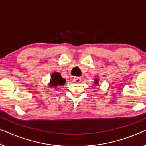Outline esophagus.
Segmentation results:
<instances>
[{
  "instance_id": "34e87169",
  "label": "esophagus",
  "mask_w": 146,
  "mask_h": 146,
  "mask_svg": "<svg viewBox=\"0 0 146 146\" xmlns=\"http://www.w3.org/2000/svg\"><path fill=\"white\" fill-rule=\"evenodd\" d=\"M73 81L75 82H77V83H79V82L81 81V78L79 77H76L73 79Z\"/></svg>"
}]
</instances>
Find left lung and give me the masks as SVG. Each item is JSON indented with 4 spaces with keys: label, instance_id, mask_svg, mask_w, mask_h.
I'll return each mask as SVG.
<instances>
[{
    "label": "left lung",
    "instance_id": "8db88e82",
    "mask_svg": "<svg viewBox=\"0 0 146 146\" xmlns=\"http://www.w3.org/2000/svg\"><path fill=\"white\" fill-rule=\"evenodd\" d=\"M94 83H95L96 84H98V79H94Z\"/></svg>",
    "mask_w": 146,
    "mask_h": 146
}]
</instances>
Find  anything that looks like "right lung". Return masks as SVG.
I'll use <instances>...</instances> for the list:
<instances>
[{
    "mask_svg": "<svg viewBox=\"0 0 146 146\" xmlns=\"http://www.w3.org/2000/svg\"><path fill=\"white\" fill-rule=\"evenodd\" d=\"M66 80L63 79L61 76V74L58 72H54L52 74L50 82V86L51 88H56L57 86L64 85Z\"/></svg>",
    "mask_w": 146,
    "mask_h": 146,
    "instance_id": "add662e5",
    "label": "right lung"
}]
</instances>
